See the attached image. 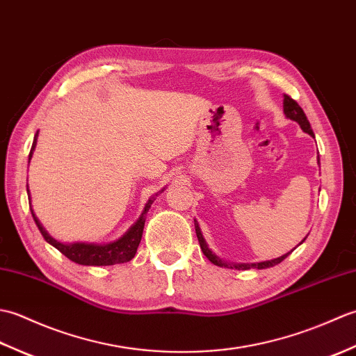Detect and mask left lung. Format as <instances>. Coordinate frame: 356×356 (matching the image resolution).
I'll return each mask as SVG.
<instances>
[{"instance_id": "1", "label": "left lung", "mask_w": 356, "mask_h": 356, "mask_svg": "<svg viewBox=\"0 0 356 356\" xmlns=\"http://www.w3.org/2000/svg\"><path fill=\"white\" fill-rule=\"evenodd\" d=\"M283 113H284V116L287 118V119H291V120H293V122H297L298 125H300V128L301 130H303L305 133H307L309 136H312V138H315V134H314V131H312V128H311V124H309V120H307V118H306V115H305V111H303V108L300 107V105L295 102L292 97H289L287 95H284V99H283ZM316 161H318V163H320V157H316ZM194 226H195V234H197V238H199V243H200V248H202V251H203V254L207 255V259L211 261V263H214L216 266H220V268H231V269H241V270H246V269H251V268H255V269H266V268H272V266H275V264H278V263H282L287 255H289L291 252H287V254H284V255H282V257H278V259H274V260H268V261H260V263H228V261H225V260H222L220 257H217L213 251H211L209 249V246H208V243H207V240H205V237H203V234H202V229H200V226H199V223H197V220H194ZM306 240V237L301 240V243H303V241ZM300 243V245H301Z\"/></svg>"}]
</instances>
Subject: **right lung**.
Returning a JSON list of instances; mask_svg holds the SVG:
<instances>
[{"label": "right lung", "mask_w": 356, "mask_h": 356, "mask_svg": "<svg viewBox=\"0 0 356 356\" xmlns=\"http://www.w3.org/2000/svg\"><path fill=\"white\" fill-rule=\"evenodd\" d=\"M38 142V131L35 134V139L32 143V149H30L29 154V162L33 156V151ZM165 190V188H163ZM159 191V193H163ZM27 195L30 200V211H32V217L38 226V229L42 234L44 240L50 243L53 248H56L59 252L64 254L67 259L78 263V264H84V266H111V264H118V263H127L130 261L133 257L136 255V251H138V246L140 243L142 238V232H143V226H145L147 220V213L148 209L153 205V202L156 200L154 195L149 197L148 202L143 207V211L140 217L136 220V223L128 229L122 237L110 241V243H104V245H97V243H82V241H76V243H63L56 238H53L47 229L44 228L42 223L40 222V218L36 217L32 208V199H30V191L27 188ZM157 195V194H156Z\"/></svg>", "instance_id": "obj_1"}]
</instances>
